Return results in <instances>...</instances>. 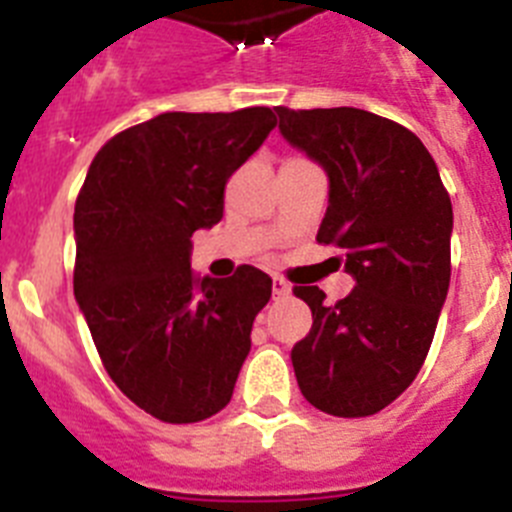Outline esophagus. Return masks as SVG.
I'll use <instances>...</instances> for the list:
<instances>
[{"instance_id":"34e87169","label":"esophagus","mask_w":512,"mask_h":512,"mask_svg":"<svg viewBox=\"0 0 512 512\" xmlns=\"http://www.w3.org/2000/svg\"><path fill=\"white\" fill-rule=\"evenodd\" d=\"M291 294V286L283 278H273V299H283Z\"/></svg>"}]
</instances>
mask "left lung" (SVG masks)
<instances>
[{"instance_id":"8db88e82","label":"left lung","mask_w":512,"mask_h":512,"mask_svg":"<svg viewBox=\"0 0 512 512\" xmlns=\"http://www.w3.org/2000/svg\"><path fill=\"white\" fill-rule=\"evenodd\" d=\"M283 140L328 176L317 242L341 247L354 289L325 304L317 286L294 294L312 328L291 349L299 390L333 416H372L419 375L450 286L453 205L435 158L401 124L372 111L278 106Z\"/></svg>"}]
</instances>
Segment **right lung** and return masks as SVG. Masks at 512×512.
I'll list each match as a JSON object with an SVG mask.
<instances>
[{
  "mask_svg": "<svg viewBox=\"0 0 512 512\" xmlns=\"http://www.w3.org/2000/svg\"><path fill=\"white\" fill-rule=\"evenodd\" d=\"M276 127L265 106L166 111L98 150L75 203V299L109 377L161 422H203L231 401L273 281L242 265L197 278L192 234Z\"/></svg>",
  "mask_w": 512,
  "mask_h": 512,
  "instance_id": "right-lung-1",
  "label": "right lung"
}]
</instances>
